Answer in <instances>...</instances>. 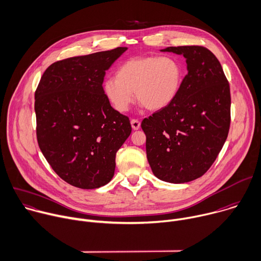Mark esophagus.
<instances>
[{
    "instance_id": "esophagus-1",
    "label": "esophagus",
    "mask_w": 261,
    "mask_h": 261,
    "mask_svg": "<svg viewBox=\"0 0 261 261\" xmlns=\"http://www.w3.org/2000/svg\"><path fill=\"white\" fill-rule=\"evenodd\" d=\"M130 124H132L133 129H135V130H138L141 127V122L139 120H137V119H133L130 121Z\"/></svg>"
}]
</instances>
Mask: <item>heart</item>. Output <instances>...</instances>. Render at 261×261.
<instances>
[{"label": "heart", "mask_w": 261, "mask_h": 261, "mask_svg": "<svg viewBox=\"0 0 261 261\" xmlns=\"http://www.w3.org/2000/svg\"><path fill=\"white\" fill-rule=\"evenodd\" d=\"M184 78L180 62L169 57H138L121 64L115 78L102 84V92L112 107L124 113L137 99L149 111H161L177 97Z\"/></svg>", "instance_id": "b5f03b06"}]
</instances>
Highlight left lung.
Returning <instances> with one entry per match:
<instances>
[{"mask_svg":"<svg viewBox=\"0 0 261 261\" xmlns=\"http://www.w3.org/2000/svg\"><path fill=\"white\" fill-rule=\"evenodd\" d=\"M186 59L187 75L171 105L142 121L155 177L185 183L201 177L221 151L230 124V89L222 67L202 46L162 49Z\"/></svg>","mask_w":261,"mask_h":261,"instance_id":"1","label":"left lung"}]
</instances>
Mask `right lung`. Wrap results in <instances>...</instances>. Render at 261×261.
<instances>
[{"label":"right lung","mask_w":261,"mask_h":261,"mask_svg":"<svg viewBox=\"0 0 261 261\" xmlns=\"http://www.w3.org/2000/svg\"><path fill=\"white\" fill-rule=\"evenodd\" d=\"M126 49L52 64L35 92L39 147L52 170L75 187L109 183L116 152L132 133L128 117L114 110L102 92L106 71Z\"/></svg>","instance_id":"right-lung-1"}]
</instances>
